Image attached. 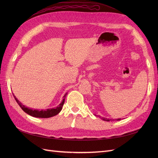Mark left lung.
Returning <instances> with one entry per match:
<instances>
[{
    "instance_id": "1",
    "label": "left lung",
    "mask_w": 158,
    "mask_h": 158,
    "mask_svg": "<svg viewBox=\"0 0 158 158\" xmlns=\"http://www.w3.org/2000/svg\"><path fill=\"white\" fill-rule=\"evenodd\" d=\"M103 121H109V120H111V119H107V118H102ZM114 120H117V121H119V120H121V118H117V119H114Z\"/></svg>"
}]
</instances>
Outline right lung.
I'll return each mask as SVG.
<instances>
[{
  "label": "right lung",
  "mask_w": 158,
  "mask_h": 158,
  "mask_svg": "<svg viewBox=\"0 0 158 158\" xmlns=\"http://www.w3.org/2000/svg\"><path fill=\"white\" fill-rule=\"evenodd\" d=\"M66 94H65V95L64 96V99L63 100V102H62L59 106H57L56 108H52V109H48L47 110H41V111H38V110L34 109L33 110L31 109L30 108H27L26 106H23L22 105L20 102L18 101V100L14 97L15 98L16 102L18 103V104L20 106V107L22 108V109L23 110V111L25 113H26L27 114H30V115L32 116V117H38V118H49L51 117H53L56 114H57L58 113H59V112L61 111L62 107H63L64 103V99L66 96Z\"/></svg>",
  "instance_id": "add662e5"
}]
</instances>
